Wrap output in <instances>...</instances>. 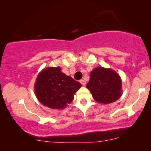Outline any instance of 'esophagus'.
Segmentation results:
<instances>
[{
	"mask_svg": "<svg viewBox=\"0 0 151 151\" xmlns=\"http://www.w3.org/2000/svg\"><path fill=\"white\" fill-rule=\"evenodd\" d=\"M80 82L82 84V85H83V86H85V85H86V82H85V80H80Z\"/></svg>",
	"mask_w": 151,
	"mask_h": 151,
	"instance_id": "34e87169",
	"label": "esophagus"
}]
</instances>
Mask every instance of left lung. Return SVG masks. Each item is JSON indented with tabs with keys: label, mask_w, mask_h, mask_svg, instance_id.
<instances>
[{
	"label": "left lung",
	"mask_w": 151,
	"mask_h": 151,
	"mask_svg": "<svg viewBox=\"0 0 151 151\" xmlns=\"http://www.w3.org/2000/svg\"><path fill=\"white\" fill-rule=\"evenodd\" d=\"M86 88L97 102L108 104L118 100L122 95V80L114 70L98 67L90 73Z\"/></svg>",
	"instance_id": "left-lung-1"
}]
</instances>
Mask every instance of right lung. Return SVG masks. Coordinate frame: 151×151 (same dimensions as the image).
Returning <instances> with one entry per match:
<instances>
[{
    "label": "right lung",
    "instance_id": "1",
    "mask_svg": "<svg viewBox=\"0 0 151 151\" xmlns=\"http://www.w3.org/2000/svg\"><path fill=\"white\" fill-rule=\"evenodd\" d=\"M81 84L61 71L60 67H49L38 73L34 84L36 98L50 109H64L74 98Z\"/></svg>",
    "mask_w": 151,
    "mask_h": 151
}]
</instances>
